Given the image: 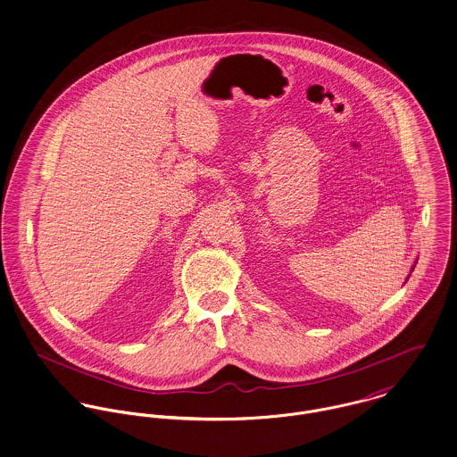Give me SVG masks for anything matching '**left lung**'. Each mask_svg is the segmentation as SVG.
I'll return each mask as SVG.
<instances>
[{"instance_id":"left-lung-1","label":"left lung","mask_w":457,"mask_h":457,"mask_svg":"<svg viewBox=\"0 0 457 457\" xmlns=\"http://www.w3.org/2000/svg\"><path fill=\"white\" fill-rule=\"evenodd\" d=\"M416 262H418V261H416ZM416 262H414V266H412V270H411V271H414V268H416ZM409 277H411V275H409ZM409 277H407V280H409Z\"/></svg>"}]
</instances>
